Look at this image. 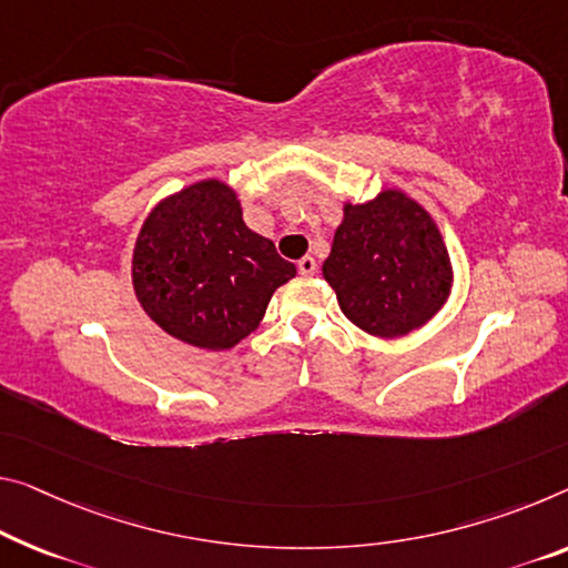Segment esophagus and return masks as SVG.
Returning <instances> with one entry per match:
<instances>
[{
  "label": "esophagus",
  "instance_id": "esophagus-1",
  "mask_svg": "<svg viewBox=\"0 0 568 568\" xmlns=\"http://www.w3.org/2000/svg\"><path fill=\"white\" fill-rule=\"evenodd\" d=\"M296 268H300V274L312 276L314 272H317V261H314L312 256H304V258H300V264H296Z\"/></svg>",
  "mask_w": 568,
  "mask_h": 568
}]
</instances>
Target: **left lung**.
Here are the masks:
<instances>
[{
  "mask_svg": "<svg viewBox=\"0 0 568 568\" xmlns=\"http://www.w3.org/2000/svg\"><path fill=\"white\" fill-rule=\"evenodd\" d=\"M322 274L345 317L365 333L400 337L447 302L452 264L432 215L398 190L345 205Z\"/></svg>",
  "mask_w": 568,
  "mask_h": 568,
  "instance_id": "obj_1",
  "label": "left lung"
}]
</instances>
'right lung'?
I'll return each instance as SVG.
<instances>
[{
	"label": "right lung",
	"instance_id": "obj_1",
	"mask_svg": "<svg viewBox=\"0 0 568 568\" xmlns=\"http://www.w3.org/2000/svg\"><path fill=\"white\" fill-rule=\"evenodd\" d=\"M294 274L274 243L243 223L239 197L217 180L162 200L139 231L132 261L144 312L203 351H229L254 333Z\"/></svg>",
	"mask_w": 568,
	"mask_h": 568
}]
</instances>
